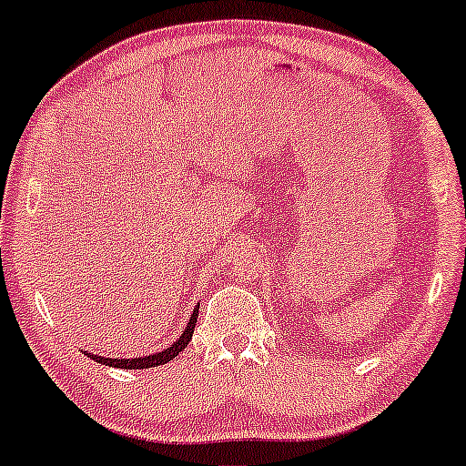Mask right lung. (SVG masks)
Instances as JSON below:
<instances>
[{
    "label": "right lung",
    "instance_id": "obj_1",
    "mask_svg": "<svg viewBox=\"0 0 466 466\" xmlns=\"http://www.w3.org/2000/svg\"><path fill=\"white\" fill-rule=\"evenodd\" d=\"M197 315H199V304H197V307L192 309V315H190L188 324H186L184 333L179 335V339H175L173 344L168 346V349H164V350H159V352H151V355H147V357H129V360H116V357L94 355V352H89V350H83V352L89 357V360L103 363V366L122 368V370H144V368L164 366V363H168L170 360H175V357H177L179 352L184 350L186 346H188V341L192 339V333H195Z\"/></svg>",
    "mask_w": 466,
    "mask_h": 466
}]
</instances>
